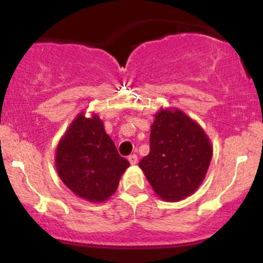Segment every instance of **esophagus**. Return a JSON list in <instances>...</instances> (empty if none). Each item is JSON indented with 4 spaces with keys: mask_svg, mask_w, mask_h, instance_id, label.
I'll return each mask as SVG.
<instances>
[{
    "mask_svg": "<svg viewBox=\"0 0 263 263\" xmlns=\"http://www.w3.org/2000/svg\"><path fill=\"white\" fill-rule=\"evenodd\" d=\"M137 161H138V158H137V156H136V155H131L128 157V162L131 163L132 165H135L136 163H137Z\"/></svg>",
    "mask_w": 263,
    "mask_h": 263,
    "instance_id": "obj_1",
    "label": "esophagus"
}]
</instances>
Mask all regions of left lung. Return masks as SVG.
I'll use <instances>...</instances> for the list:
<instances>
[{"label":"left lung","mask_w":263,"mask_h":263,"mask_svg":"<svg viewBox=\"0 0 263 263\" xmlns=\"http://www.w3.org/2000/svg\"><path fill=\"white\" fill-rule=\"evenodd\" d=\"M213 157L200 125L179 108H161L151 126L149 153L140 168L158 197L179 201L197 192Z\"/></svg>","instance_id":"left-lung-1"}]
</instances>
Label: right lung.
<instances>
[{"mask_svg": "<svg viewBox=\"0 0 263 263\" xmlns=\"http://www.w3.org/2000/svg\"><path fill=\"white\" fill-rule=\"evenodd\" d=\"M128 165L96 114L78 115L57 146L60 179L75 195L91 203H104L116 192Z\"/></svg>", "mask_w": 263, "mask_h": 263, "instance_id": "add662e5", "label": "right lung"}]
</instances>
